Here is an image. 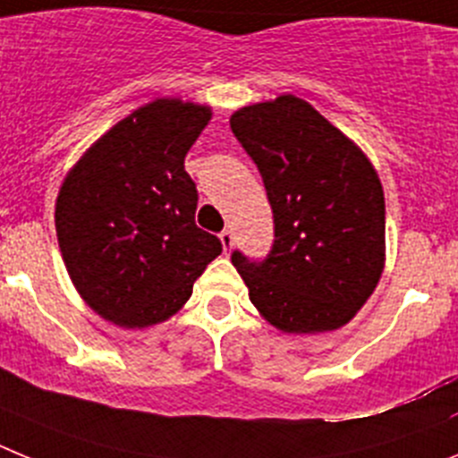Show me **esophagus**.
<instances>
[{"label":"esophagus","mask_w":458,"mask_h":458,"mask_svg":"<svg viewBox=\"0 0 458 458\" xmlns=\"http://www.w3.org/2000/svg\"><path fill=\"white\" fill-rule=\"evenodd\" d=\"M221 239V246H224V253L228 255L230 250H233V244H234V237H233V230H224V233L219 234Z\"/></svg>","instance_id":"esophagus-1"}]
</instances>
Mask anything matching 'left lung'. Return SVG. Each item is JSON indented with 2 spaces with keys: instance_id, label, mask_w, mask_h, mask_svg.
I'll list each match as a JSON object with an SVG mask.
<instances>
[{
  "instance_id": "left-lung-1",
  "label": "left lung",
  "mask_w": 458,
  "mask_h": 458,
  "mask_svg": "<svg viewBox=\"0 0 458 458\" xmlns=\"http://www.w3.org/2000/svg\"><path fill=\"white\" fill-rule=\"evenodd\" d=\"M265 182L276 239L265 262L233 265L259 317L296 335L337 331L386 267V200L368 155L306 100L285 93L230 116Z\"/></svg>"
}]
</instances>
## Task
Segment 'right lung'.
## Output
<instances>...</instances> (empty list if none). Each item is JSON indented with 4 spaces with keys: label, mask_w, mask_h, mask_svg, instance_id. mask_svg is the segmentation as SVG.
<instances>
[{
    "label": "right lung",
    "mask_w": 458,
    "mask_h": 458,
    "mask_svg": "<svg viewBox=\"0 0 458 458\" xmlns=\"http://www.w3.org/2000/svg\"><path fill=\"white\" fill-rule=\"evenodd\" d=\"M212 106L157 98L106 130L59 187L56 237L86 306L121 328L162 324L221 253L196 225L189 148Z\"/></svg>",
    "instance_id": "right-lung-1"
}]
</instances>
